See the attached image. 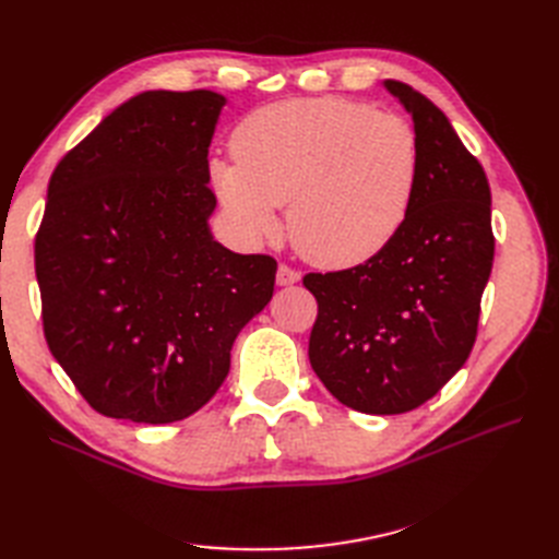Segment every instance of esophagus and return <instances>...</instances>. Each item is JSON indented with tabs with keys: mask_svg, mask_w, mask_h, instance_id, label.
<instances>
[{
	"mask_svg": "<svg viewBox=\"0 0 559 559\" xmlns=\"http://www.w3.org/2000/svg\"><path fill=\"white\" fill-rule=\"evenodd\" d=\"M296 282H300V273H296L289 265L277 267V286H292Z\"/></svg>",
	"mask_w": 559,
	"mask_h": 559,
	"instance_id": "1",
	"label": "esophagus"
}]
</instances>
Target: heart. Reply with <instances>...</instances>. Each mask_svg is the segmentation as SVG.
<instances>
[{"label":"heart","instance_id":"b5f03b06","mask_svg":"<svg viewBox=\"0 0 559 559\" xmlns=\"http://www.w3.org/2000/svg\"><path fill=\"white\" fill-rule=\"evenodd\" d=\"M233 160L210 163V183L245 240L280 228L302 259L354 267L376 259L408 222L419 181V140L396 114L345 97L289 99L249 114Z\"/></svg>","mask_w":559,"mask_h":559}]
</instances>
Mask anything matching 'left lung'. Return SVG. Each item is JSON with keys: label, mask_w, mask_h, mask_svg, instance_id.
Returning <instances> with one entry per match:
<instances>
[{"label": "left lung", "mask_w": 559, "mask_h": 559, "mask_svg": "<svg viewBox=\"0 0 559 559\" xmlns=\"http://www.w3.org/2000/svg\"><path fill=\"white\" fill-rule=\"evenodd\" d=\"M413 116L419 181L408 222L376 259L302 280L317 298L310 364L352 411L401 415L438 394L476 343L492 273V193L483 165L429 97L384 81Z\"/></svg>", "instance_id": "left-lung-1"}]
</instances>
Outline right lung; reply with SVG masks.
I'll use <instances>...</instances> for the list:
<instances>
[{"mask_svg":"<svg viewBox=\"0 0 559 559\" xmlns=\"http://www.w3.org/2000/svg\"><path fill=\"white\" fill-rule=\"evenodd\" d=\"M224 105L212 91L134 95L48 181L35 242L44 335L107 417L170 425L200 411L273 298L275 259L235 253L210 230Z\"/></svg>","mask_w":559,"mask_h":559,"instance_id":"1","label":"right lung"}]
</instances>
